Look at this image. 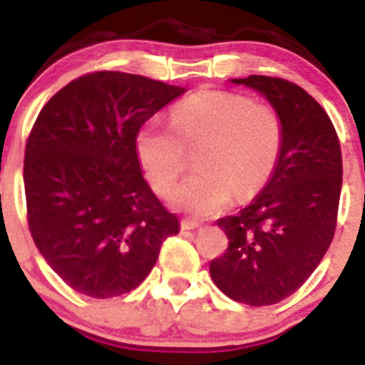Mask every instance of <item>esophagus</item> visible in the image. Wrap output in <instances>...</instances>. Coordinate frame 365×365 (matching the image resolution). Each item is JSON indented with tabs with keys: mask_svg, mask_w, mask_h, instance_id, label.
Returning <instances> with one entry per match:
<instances>
[{
	"mask_svg": "<svg viewBox=\"0 0 365 365\" xmlns=\"http://www.w3.org/2000/svg\"><path fill=\"white\" fill-rule=\"evenodd\" d=\"M195 228H199V222L190 221V219H182V221H180V230H182V232L195 230Z\"/></svg>",
	"mask_w": 365,
	"mask_h": 365,
	"instance_id": "1",
	"label": "esophagus"
}]
</instances>
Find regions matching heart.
Listing matches in <instances>:
<instances>
[{
    "label": "heart",
    "instance_id": "1",
    "mask_svg": "<svg viewBox=\"0 0 365 365\" xmlns=\"http://www.w3.org/2000/svg\"><path fill=\"white\" fill-rule=\"evenodd\" d=\"M278 113L243 95L199 91L180 100L170 125L148 120L135 137L138 163L157 193H166L197 150V173L170 193V205L192 217L225 210L234 195L248 199L269 182L282 153Z\"/></svg>",
    "mask_w": 365,
    "mask_h": 365
}]
</instances>
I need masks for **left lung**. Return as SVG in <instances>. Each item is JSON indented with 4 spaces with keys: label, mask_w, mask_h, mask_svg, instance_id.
I'll list each match as a JSON object with an SVG mask.
<instances>
[{
    "label": "left lung",
    "mask_w": 365,
    "mask_h": 365,
    "mask_svg": "<svg viewBox=\"0 0 365 365\" xmlns=\"http://www.w3.org/2000/svg\"><path fill=\"white\" fill-rule=\"evenodd\" d=\"M265 96L282 120V153L269 182L237 215L217 227L228 248L210 276L234 302L272 305L294 294L333 241L341 190L336 131L318 102L296 83L272 76L232 78Z\"/></svg>",
    "instance_id": "8db88e82"
}]
</instances>
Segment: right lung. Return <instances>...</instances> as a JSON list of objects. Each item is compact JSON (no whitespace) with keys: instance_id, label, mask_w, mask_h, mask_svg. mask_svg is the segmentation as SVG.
I'll return each instance as SVG.
<instances>
[{"instance_id":"add662e5","label":"right lung","mask_w":365,"mask_h":365,"mask_svg":"<svg viewBox=\"0 0 365 365\" xmlns=\"http://www.w3.org/2000/svg\"><path fill=\"white\" fill-rule=\"evenodd\" d=\"M140 74L100 71L43 106L25 148L29 228L51 269L80 294L137 289L179 234L140 170L135 137L185 93Z\"/></svg>"}]
</instances>
